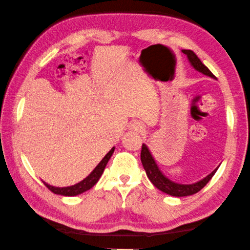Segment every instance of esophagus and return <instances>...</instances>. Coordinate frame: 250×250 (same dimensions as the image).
<instances>
[{"label":"esophagus","instance_id":"34e87169","mask_svg":"<svg viewBox=\"0 0 250 250\" xmlns=\"http://www.w3.org/2000/svg\"><path fill=\"white\" fill-rule=\"evenodd\" d=\"M130 127H132V129H134V130H142L143 129V126H142V124H140V123H133V124L130 125Z\"/></svg>","mask_w":250,"mask_h":250}]
</instances>
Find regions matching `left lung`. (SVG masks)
<instances>
[{
	"label": "left lung",
	"mask_w": 250,
	"mask_h": 250,
	"mask_svg": "<svg viewBox=\"0 0 250 250\" xmlns=\"http://www.w3.org/2000/svg\"><path fill=\"white\" fill-rule=\"evenodd\" d=\"M183 53L187 55L188 60H189L190 64L193 65V67L195 69H197L198 72L203 73V74L215 79V75L212 74L209 69H208L207 66H205V65L202 63V61L198 59V56L196 55L193 51L183 50ZM141 161L143 164V167H144V169L146 171L147 177H148L149 181L153 183V185L155 187H157L159 190H162L164 193L168 195L175 196V197H184V196H189V195H194L196 193H198L202 188L206 186V184L210 181L212 176L215 175L216 170L218 169L217 167V168H216L214 171H211L209 175L206 176V177L202 179V181H199L195 184H189V185H184V184H177V183L171 182L170 179L165 177V176L162 174V171L159 170L156 163L154 161L152 154L149 153L147 146L144 144L142 146Z\"/></svg>",
	"instance_id": "obj_1"
}]
</instances>
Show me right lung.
Instances as JSON below:
<instances>
[{"label": "right lung", "mask_w": 250, "mask_h": 250, "mask_svg": "<svg viewBox=\"0 0 250 250\" xmlns=\"http://www.w3.org/2000/svg\"><path fill=\"white\" fill-rule=\"evenodd\" d=\"M114 149H115V147H113V148L105 155V157L102 159L101 163L98 164V165L95 167V168H94V170L87 176L86 178L83 179V181L80 183L75 184V185L68 186V187H54V186H51V185H48V184L43 182L44 185L46 186L48 189L52 191V193L57 194V195H63V196H76V195L84 193V191H86L88 189H91V188L98 182V179H100L102 174H103V171L106 167V164L108 163L110 156L113 155Z\"/></svg>", "instance_id": "obj_1"}]
</instances>
